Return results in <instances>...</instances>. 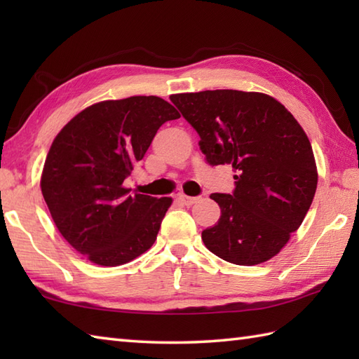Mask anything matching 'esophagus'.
Returning <instances> with one entry per match:
<instances>
[{
	"label": "esophagus",
	"mask_w": 359,
	"mask_h": 359,
	"mask_svg": "<svg viewBox=\"0 0 359 359\" xmlns=\"http://www.w3.org/2000/svg\"><path fill=\"white\" fill-rule=\"evenodd\" d=\"M201 197H189V196H185V194H180L179 196V201L187 205V207H191V205H194L196 202H199Z\"/></svg>",
	"instance_id": "obj_1"
}]
</instances>
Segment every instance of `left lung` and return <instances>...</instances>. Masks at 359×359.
Here are the masks:
<instances>
[{"mask_svg": "<svg viewBox=\"0 0 359 359\" xmlns=\"http://www.w3.org/2000/svg\"><path fill=\"white\" fill-rule=\"evenodd\" d=\"M170 98L199 134L207 163H228L236 172L231 194L210 196L220 219L202 231L205 247L236 265L276 256L315 197L318 171L307 134L266 94L216 89Z\"/></svg>", "mask_w": 359, "mask_h": 359, "instance_id": "8db88e82", "label": "left lung"}]
</instances>
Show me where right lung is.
I'll use <instances>...</instances> for the list:
<instances>
[{
	"label": "right lung",
	"instance_id": "right-lung-1",
	"mask_svg": "<svg viewBox=\"0 0 359 359\" xmlns=\"http://www.w3.org/2000/svg\"><path fill=\"white\" fill-rule=\"evenodd\" d=\"M179 117L156 95L106 100L77 114L52 142L41 193L58 231L90 262L123 265L156 242L172 199L131 196L123 182L157 129Z\"/></svg>",
	"mask_w": 359,
	"mask_h": 359
}]
</instances>
